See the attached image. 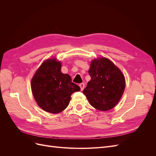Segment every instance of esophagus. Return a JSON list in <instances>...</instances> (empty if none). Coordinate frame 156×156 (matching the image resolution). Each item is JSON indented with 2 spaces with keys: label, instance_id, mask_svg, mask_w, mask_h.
I'll return each mask as SVG.
<instances>
[{
  "label": "esophagus",
  "instance_id": "34e87169",
  "mask_svg": "<svg viewBox=\"0 0 156 156\" xmlns=\"http://www.w3.org/2000/svg\"><path fill=\"white\" fill-rule=\"evenodd\" d=\"M79 87H80V88H81V91L83 90V89H84V83L79 84Z\"/></svg>",
  "mask_w": 156,
  "mask_h": 156
}]
</instances>
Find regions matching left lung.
I'll use <instances>...</instances> for the list:
<instances>
[{
  "label": "left lung",
  "instance_id": "1",
  "mask_svg": "<svg viewBox=\"0 0 156 156\" xmlns=\"http://www.w3.org/2000/svg\"><path fill=\"white\" fill-rule=\"evenodd\" d=\"M88 73L91 79L83 91L93 107L101 111L114 108L123 95L126 79L111 60L98 57L91 61Z\"/></svg>",
  "mask_w": 156,
  "mask_h": 156
}]
</instances>
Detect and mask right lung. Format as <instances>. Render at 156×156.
Segmentation results:
<instances>
[{"instance_id": "obj_1", "label": "right lung", "mask_w": 156, "mask_h": 156, "mask_svg": "<svg viewBox=\"0 0 156 156\" xmlns=\"http://www.w3.org/2000/svg\"><path fill=\"white\" fill-rule=\"evenodd\" d=\"M62 63L56 57L44 60L31 79L32 95L45 111L57 114L68 106L71 95L81 90L68 74L61 72Z\"/></svg>"}]
</instances>
